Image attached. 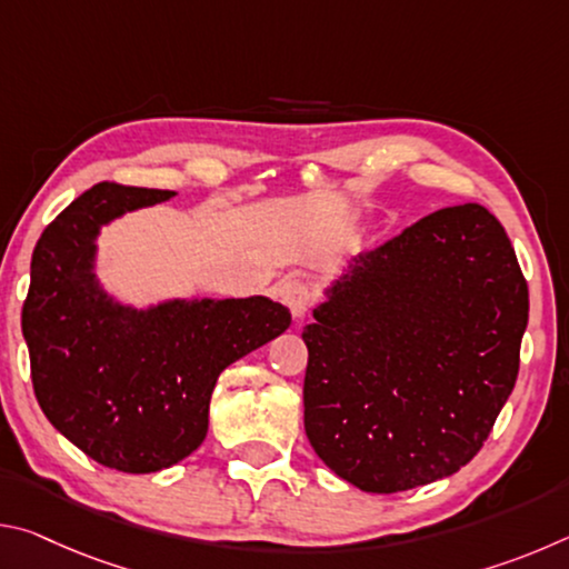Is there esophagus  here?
Returning a JSON list of instances; mask_svg holds the SVG:
<instances>
[{
	"label": "esophagus",
	"instance_id": "1",
	"mask_svg": "<svg viewBox=\"0 0 569 569\" xmlns=\"http://www.w3.org/2000/svg\"><path fill=\"white\" fill-rule=\"evenodd\" d=\"M278 296H281V301L288 306V311H291L296 319L306 316L308 306H311V291H308V286L303 281H298V278H286V281L278 283Z\"/></svg>",
	"mask_w": 569,
	"mask_h": 569
}]
</instances>
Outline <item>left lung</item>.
<instances>
[{
    "label": "left lung",
    "mask_w": 569,
    "mask_h": 569,
    "mask_svg": "<svg viewBox=\"0 0 569 569\" xmlns=\"http://www.w3.org/2000/svg\"><path fill=\"white\" fill-rule=\"evenodd\" d=\"M303 329L306 437L373 495L475 459L515 389L529 293L505 228L441 208L359 253Z\"/></svg>",
    "instance_id": "obj_1"
}]
</instances>
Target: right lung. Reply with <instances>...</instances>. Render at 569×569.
Segmentation results:
<instances>
[{
	"mask_svg": "<svg viewBox=\"0 0 569 569\" xmlns=\"http://www.w3.org/2000/svg\"><path fill=\"white\" fill-rule=\"evenodd\" d=\"M172 196L118 182L82 192L37 240L22 308L44 417L90 459L130 475L168 469L203 445L220 371L291 326L266 296L132 308L104 291L94 273L102 226Z\"/></svg>",
	"mask_w": 569,
	"mask_h": 569,
	"instance_id": "right-lung-1",
	"label": "right lung"
}]
</instances>
